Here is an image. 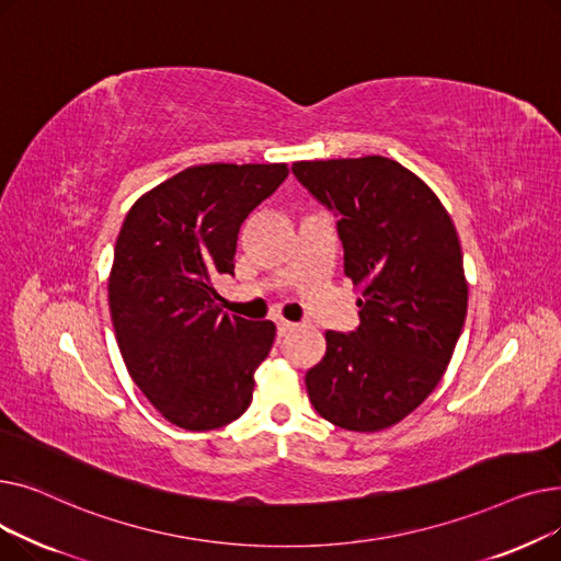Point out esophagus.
<instances>
[{
    "label": "esophagus",
    "instance_id": "esophagus-1",
    "mask_svg": "<svg viewBox=\"0 0 561 561\" xmlns=\"http://www.w3.org/2000/svg\"><path fill=\"white\" fill-rule=\"evenodd\" d=\"M275 325H277V336H286L296 330V322H288L282 316H275Z\"/></svg>",
    "mask_w": 561,
    "mask_h": 561
}]
</instances>
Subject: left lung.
Wrapping results in <instances>:
<instances>
[{
    "instance_id": "left-lung-1",
    "label": "left lung",
    "mask_w": 561,
    "mask_h": 561,
    "mask_svg": "<svg viewBox=\"0 0 561 561\" xmlns=\"http://www.w3.org/2000/svg\"><path fill=\"white\" fill-rule=\"evenodd\" d=\"M296 180L336 216L343 271L362 284L355 332H325L307 370L318 414L350 432L409 416L444 377L468 286L455 225L438 197L385 157L298 161Z\"/></svg>"
}]
</instances>
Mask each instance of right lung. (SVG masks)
<instances>
[{"mask_svg":"<svg viewBox=\"0 0 561 561\" xmlns=\"http://www.w3.org/2000/svg\"><path fill=\"white\" fill-rule=\"evenodd\" d=\"M286 176V163L186 168L123 222L108 279L117 347L136 387L176 427L216 430L252 402L275 325L227 316L214 279L233 275L241 225Z\"/></svg>","mask_w":561,"mask_h":561,"instance_id":"right-lung-1","label":"right lung"}]
</instances>
